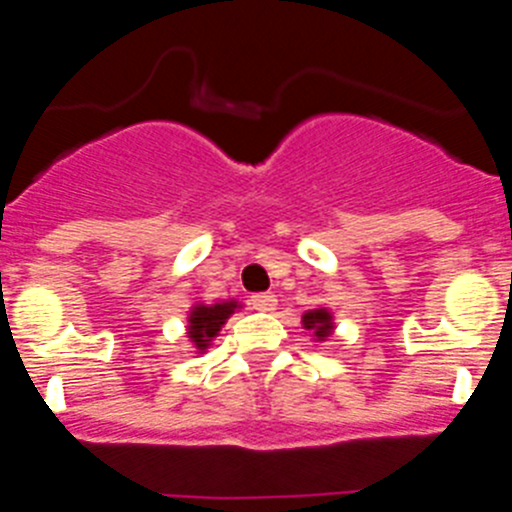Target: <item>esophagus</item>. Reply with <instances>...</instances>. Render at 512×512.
<instances>
[{
  "label": "esophagus",
  "mask_w": 512,
  "mask_h": 512,
  "mask_svg": "<svg viewBox=\"0 0 512 512\" xmlns=\"http://www.w3.org/2000/svg\"><path fill=\"white\" fill-rule=\"evenodd\" d=\"M251 305H253V310L271 312V310H274V307H277V297L271 295V292H261V295H253L251 297Z\"/></svg>",
  "instance_id": "obj_1"
}]
</instances>
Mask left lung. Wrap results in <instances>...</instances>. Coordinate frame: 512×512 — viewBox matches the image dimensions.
<instances>
[{"label": "left lung", "mask_w": 512, "mask_h": 512, "mask_svg": "<svg viewBox=\"0 0 512 512\" xmlns=\"http://www.w3.org/2000/svg\"><path fill=\"white\" fill-rule=\"evenodd\" d=\"M302 328L312 330V336L318 341H325V338L333 333V315H330L325 307H318V310H307L302 315Z\"/></svg>", "instance_id": "obj_1"}]
</instances>
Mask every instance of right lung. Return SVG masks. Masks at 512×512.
Returning <instances> with one entry per match:
<instances>
[{"instance_id": "right-lung-1", "label": "right lung", "mask_w": 512, "mask_h": 512, "mask_svg": "<svg viewBox=\"0 0 512 512\" xmlns=\"http://www.w3.org/2000/svg\"><path fill=\"white\" fill-rule=\"evenodd\" d=\"M238 307V302L228 300V302H215V305H194L192 312H189L187 320V333L192 338L194 348L197 351H205L210 346L212 338L220 333V328L225 325V320L230 318Z\"/></svg>"}]
</instances>
